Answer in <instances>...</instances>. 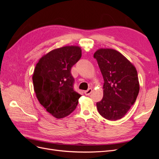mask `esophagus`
Instances as JSON below:
<instances>
[{
    "label": "esophagus",
    "instance_id": "esophagus-1",
    "mask_svg": "<svg viewBox=\"0 0 159 159\" xmlns=\"http://www.w3.org/2000/svg\"><path fill=\"white\" fill-rule=\"evenodd\" d=\"M91 92H92V89L89 88V89H88V90L85 91H84V93H85L86 95H89V94H91Z\"/></svg>",
    "mask_w": 159,
    "mask_h": 159
}]
</instances>
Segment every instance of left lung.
I'll return each mask as SVG.
<instances>
[{
  "instance_id": "8db88e82",
  "label": "left lung",
  "mask_w": 159,
  "mask_h": 159,
  "mask_svg": "<svg viewBox=\"0 0 159 159\" xmlns=\"http://www.w3.org/2000/svg\"><path fill=\"white\" fill-rule=\"evenodd\" d=\"M104 80L103 97L96 103L99 113L110 121L123 117L139 92L135 67L118 51L100 48L94 53Z\"/></svg>"
}]
</instances>
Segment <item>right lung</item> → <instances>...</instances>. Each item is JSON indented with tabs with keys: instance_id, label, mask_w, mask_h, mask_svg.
<instances>
[{
	"instance_id": "right-lung-1",
	"label": "right lung",
	"mask_w": 159,
	"mask_h": 159,
	"mask_svg": "<svg viewBox=\"0 0 159 159\" xmlns=\"http://www.w3.org/2000/svg\"><path fill=\"white\" fill-rule=\"evenodd\" d=\"M81 57L78 46H66L43 56L32 75L34 89L40 103L56 119L68 116L76 108L81 95L74 90L71 68Z\"/></svg>"
}]
</instances>
